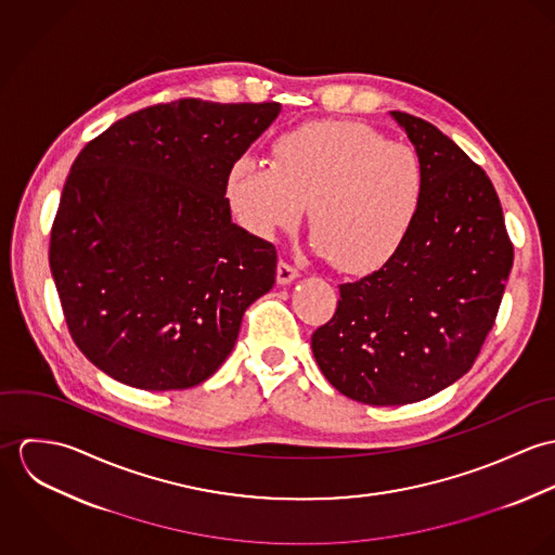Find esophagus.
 Returning a JSON list of instances; mask_svg holds the SVG:
<instances>
[{
  "label": "esophagus",
  "mask_w": 555,
  "mask_h": 555,
  "mask_svg": "<svg viewBox=\"0 0 555 555\" xmlns=\"http://www.w3.org/2000/svg\"><path fill=\"white\" fill-rule=\"evenodd\" d=\"M297 278H299V271H297L295 267H291V264L284 262V260L278 264V284H280V286H288V284L295 282Z\"/></svg>",
  "instance_id": "esophagus-1"
}]
</instances>
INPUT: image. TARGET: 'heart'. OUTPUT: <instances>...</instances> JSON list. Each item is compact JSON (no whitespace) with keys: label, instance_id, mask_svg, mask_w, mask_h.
Masks as SVG:
<instances>
[{"label":"heart","instance_id":"heart-1","mask_svg":"<svg viewBox=\"0 0 555 555\" xmlns=\"http://www.w3.org/2000/svg\"><path fill=\"white\" fill-rule=\"evenodd\" d=\"M227 196L243 229L262 238L301 224L314 249L346 273L387 267L410 237L425 198L418 154L357 121H318L282 134L271 164L241 158Z\"/></svg>","mask_w":555,"mask_h":555}]
</instances>
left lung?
<instances>
[{
	"label": "left lung",
	"mask_w": 555,
	"mask_h": 555,
	"mask_svg": "<svg viewBox=\"0 0 555 555\" xmlns=\"http://www.w3.org/2000/svg\"><path fill=\"white\" fill-rule=\"evenodd\" d=\"M425 168V198L396 258L339 286L314 331L324 378L370 405L436 396L473 365L513 267L500 198L480 166L425 119L391 111Z\"/></svg>",
	"instance_id": "obj_1"
}]
</instances>
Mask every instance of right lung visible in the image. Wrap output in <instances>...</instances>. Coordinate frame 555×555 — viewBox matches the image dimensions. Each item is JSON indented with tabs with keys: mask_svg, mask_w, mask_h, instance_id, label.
<instances>
[{
	"mask_svg": "<svg viewBox=\"0 0 555 555\" xmlns=\"http://www.w3.org/2000/svg\"><path fill=\"white\" fill-rule=\"evenodd\" d=\"M282 106L179 100L132 113L75 159L49 262L80 352L143 391L205 383L243 312L275 284L278 251L237 227L231 166Z\"/></svg>",
	"mask_w": 555,
	"mask_h": 555,
	"instance_id": "add662e5",
	"label": "right lung"
}]
</instances>
